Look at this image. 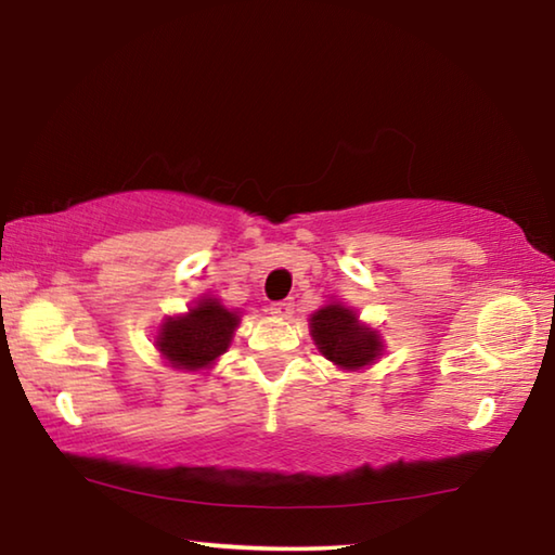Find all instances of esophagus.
<instances>
[{
    "label": "esophagus",
    "mask_w": 555,
    "mask_h": 555,
    "mask_svg": "<svg viewBox=\"0 0 555 555\" xmlns=\"http://www.w3.org/2000/svg\"><path fill=\"white\" fill-rule=\"evenodd\" d=\"M269 311L274 318H291V313H294V304H291V300H276V304H271Z\"/></svg>",
    "instance_id": "esophagus-1"
}]
</instances>
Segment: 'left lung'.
<instances>
[{"instance_id":"left-lung-1","label":"left lung","mask_w":555,"mask_h":555,"mask_svg":"<svg viewBox=\"0 0 555 555\" xmlns=\"http://www.w3.org/2000/svg\"><path fill=\"white\" fill-rule=\"evenodd\" d=\"M308 327H311L318 352L331 360L337 370H364L384 354V340L377 327L362 323L360 313L337 298H331L311 313Z\"/></svg>"}]
</instances>
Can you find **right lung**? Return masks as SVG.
I'll use <instances>...</instances> for the list:
<instances>
[{
	"instance_id": "right-lung-1",
	"label": "right lung",
	"mask_w": 555,
	"mask_h": 555,
	"mask_svg": "<svg viewBox=\"0 0 555 555\" xmlns=\"http://www.w3.org/2000/svg\"><path fill=\"white\" fill-rule=\"evenodd\" d=\"M240 321V311L205 294L185 313L164 318L154 335V347L173 370H212L218 357L230 350Z\"/></svg>"
}]
</instances>
